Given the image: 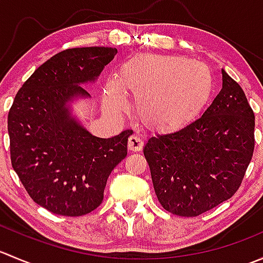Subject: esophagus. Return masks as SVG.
I'll list each match as a JSON object with an SVG mask.
<instances>
[{
    "label": "esophagus",
    "mask_w": 263,
    "mask_h": 263,
    "mask_svg": "<svg viewBox=\"0 0 263 263\" xmlns=\"http://www.w3.org/2000/svg\"><path fill=\"white\" fill-rule=\"evenodd\" d=\"M144 146V142H142V140L140 139L139 136H135V135H132V136L128 137V148L131 151H140Z\"/></svg>",
    "instance_id": "34e87169"
}]
</instances>
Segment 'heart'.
I'll use <instances>...</instances> for the list:
<instances>
[{
	"mask_svg": "<svg viewBox=\"0 0 263 263\" xmlns=\"http://www.w3.org/2000/svg\"><path fill=\"white\" fill-rule=\"evenodd\" d=\"M121 86L134 98L139 117L158 129L181 128L200 115L213 91L210 70L200 62L176 55H147L123 66L119 84L108 85L105 103L123 108Z\"/></svg>",
	"mask_w": 263,
	"mask_h": 263,
	"instance_id": "1",
	"label": "heart"
}]
</instances>
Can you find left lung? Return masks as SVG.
I'll return each mask as SVG.
<instances>
[{"instance_id":"obj_1","label":"left lung","mask_w":263,"mask_h":263,"mask_svg":"<svg viewBox=\"0 0 263 263\" xmlns=\"http://www.w3.org/2000/svg\"><path fill=\"white\" fill-rule=\"evenodd\" d=\"M221 73V90L200 118L144 147L156 197L178 216H198L234 196L253 156L254 113L239 84Z\"/></svg>"}]
</instances>
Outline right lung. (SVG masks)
Segmentation results:
<instances>
[{
  "label": "right lung",
  "instance_id": "obj_1",
  "mask_svg": "<svg viewBox=\"0 0 263 263\" xmlns=\"http://www.w3.org/2000/svg\"><path fill=\"white\" fill-rule=\"evenodd\" d=\"M117 54L110 47L70 48L39 66L20 87L7 117L14 171L33 201L53 214L82 216L102 203L109 174L127 156L132 129L92 136L67 103L90 97L94 81Z\"/></svg>",
  "mask_w": 263,
  "mask_h": 263
}]
</instances>
